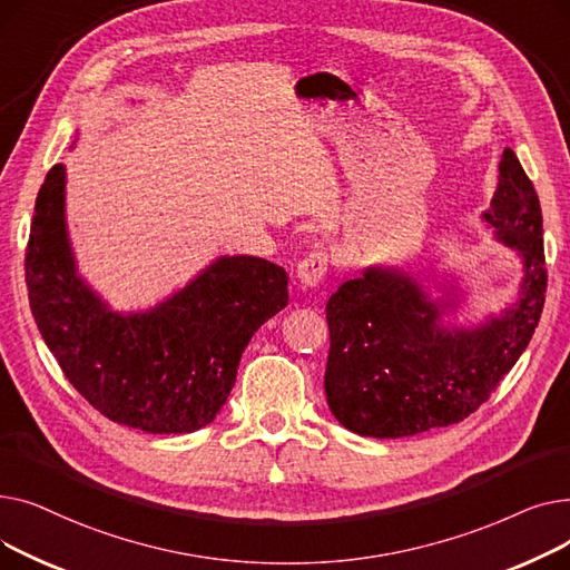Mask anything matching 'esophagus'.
Masks as SVG:
<instances>
[{
  "instance_id": "obj_1",
  "label": "esophagus",
  "mask_w": 570,
  "mask_h": 570,
  "mask_svg": "<svg viewBox=\"0 0 570 570\" xmlns=\"http://www.w3.org/2000/svg\"><path fill=\"white\" fill-rule=\"evenodd\" d=\"M327 263H331V258H327V252H323V249L309 252L301 263H297V269H295L297 279H301L309 288L318 286L325 279Z\"/></svg>"
}]
</instances>
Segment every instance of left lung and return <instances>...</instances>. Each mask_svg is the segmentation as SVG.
<instances>
[{
    "instance_id": "1",
    "label": "left lung",
    "mask_w": 570,
    "mask_h": 570,
    "mask_svg": "<svg viewBox=\"0 0 570 570\" xmlns=\"http://www.w3.org/2000/svg\"><path fill=\"white\" fill-rule=\"evenodd\" d=\"M524 261L520 303L475 331L436 325L434 303L397 269L372 267L325 305L331 353L325 397L337 421L363 436L400 439L448 428L481 409L531 342L548 291L541 200L511 147L483 215Z\"/></svg>"
}]
</instances>
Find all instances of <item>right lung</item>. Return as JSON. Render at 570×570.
Segmentation results:
<instances>
[{
    "mask_svg": "<svg viewBox=\"0 0 570 570\" xmlns=\"http://www.w3.org/2000/svg\"><path fill=\"white\" fill-rule=\"evenodd\" d=\"M24 282L39 333L69 383L112 423L149 434L213 423L252 335L288 305L284 267L224 256L157 309L112 314L76 277L62 164L37 196Z\"/></svg>",
    "mask_w": 570,
    "mask_h": 570,
    "instance_id": "obj_1",
    "label": "right lung"
}]
</instances>
